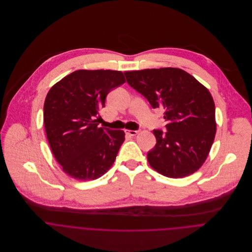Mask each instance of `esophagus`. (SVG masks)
Returning <instances> with one entry per match:
<instances>
[{
  "instance_id": "34e87169",
  "label": "esophagus",
  "mask_w": 252,
  "mask_h": 252,
  "mask_svg": "<svg viewBox=\"0 0 252 252\" xmlns=\"http://www.w3.org/2000/svg\"><path fill=\"white\" fill-rule=\"evenodd\" d=\"M125 133L130 136H136L140 133V130H125Z\"/></svg>"
}]
</instances>
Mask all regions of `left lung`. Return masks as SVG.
Instances as JSON below:
<instances>
[{
  "mask_svg": "<svg viewBox=\"0 0 252 252\" xmlns=\"http://www.w3.org/2000/svg\"><path fill=\"white\" fill-rule=\"evenodd\" d=\"M128 84L153 108L164 109L166 130H153L155 146L147 152L150 166L173 179L187 177L206 161L216 132V106L210 91L177 68L124 72Z\"/></svg>",
  "mask_w": 252,
  "mask_h": 252,
  "instance_id": "left-lung-1",
  "label": "left lung"
}]
</instances>
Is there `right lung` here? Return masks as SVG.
<instances>
[{"instance_id": "add662e5", "label": "right lung", "mask_w": 252, "mask_h": 252, "mask_svg": "<svg viewBox=\"0 0 252 252\" xmlns=\"http://www.w3.org/2000/svg\"><path fill=\"white\" fill-rule=\"evenodd\" d=\"M124 82L119 71L78 70L47 93L43 106L46 137L55 159L73 179L96 180L112 166L125 133L99 127L97 122L107 95Z\"/></svg>"}]
</instances>
